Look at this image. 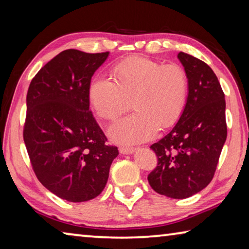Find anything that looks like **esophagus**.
<instances>
[{
  "mask_svg": "<svg viewBox=\"0 0 249 249\" xmlns=\"http://www.w3.org/2000/svg\"><path fill=\"white\" fill-rule=\"evenodd\" d=\"M135 150H136V148H134V147H120V153L123 155H130Z\"/></svg>",
  "mask_w": 249,
  "mask_h": 249,
  "instance_id": "obj_1",
  "label": "esophagus"
}]
</instances>
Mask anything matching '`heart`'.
<instances>
[{"label": "heart", "instance_id": "b5f03b06", "mask_svg": "<svg viewBox=\"0 0 249 249\" xmlns=\"http://www.w3.org/2000/svg\"><path fill=\"white\" fill-rule=\"evenodd\" d=\"M114 81L98 77L89 88L91 105L102 119L133 114L108 128L112 141L137 144L150 140L159 127L174 126L182 115L189 93L188 74L179 65H162L145 57H132L113 69Z\"/></svg>", "mask_w": 249, "mask_h": 249}]
</instances>
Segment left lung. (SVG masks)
<instances>
[{
  "label": "left lung",
  "instance_id": "1",
  "mask_svg": "<svg viewBox=\"0 0 249 249\" xmlns=\"http://www.w3.org/2000/svg\"><path fill=\"white\" fill-rule=\"evenodd\" d=\"M189 79L182 115L166 136L150 146L158 158L148 175L154 190L171 199H185L213 179L227 136L225 98L213 70L200 59L179 53Z\"/></svg>",
  "mask_w": 249,
  "mask_h": 249
}]
</instances>
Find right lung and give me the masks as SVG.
Masks as SVG:
<instances>
[{"label": "right lung", "mask_w": 249, "mask_h": 249, "mask_svg": "<svg viewBox=\"0 0 249 249\" xmlns=\"http://www.w3.org/2000/svg\"><path fill=\"white\" fill-rule=\"evenodd\" d=\"M107 57L64 50L29 84L24 142L36 177L62 200L98 196L119 155L90 111L91 78Z\"/></svg>", "instance_id": "add662e5"}]
</instances>
